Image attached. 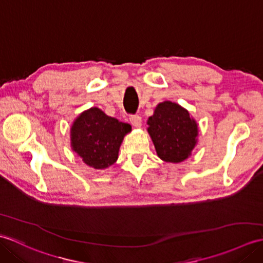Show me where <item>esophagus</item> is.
<instances>
[{"instance_id":"34e87169","label":"esophagus","mask_w":263,"mask_h":263,"mask_svg":"<svg viewBox=\"0 0 263 263\" xmlns=\"http://www.w3.org/2000/svg\"><path fill=\"white\" fill-rule=\"evenodd\" d=\"M130 122L134 127H140L142 124V119L141 117H139V115H131Z\"/></svg>"}]
</instances>
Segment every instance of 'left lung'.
<instances>
[{
	"label": "left lung",
	"instance_id": "1",
	"mask_svg": "<svg viewBox=\"0 0 263 263\" xmlns=\"http://www.w3.org/2000/svg\"><path fill=\"white\" fill-rule=\"evenodd\" d=\"M146 124V131L161 160L179 163L192 156L198 141V124L185 107L175 102H161Z\"/></svg>",
	"mask_w": 263,
	"mask_h": 263
}]
</instances>
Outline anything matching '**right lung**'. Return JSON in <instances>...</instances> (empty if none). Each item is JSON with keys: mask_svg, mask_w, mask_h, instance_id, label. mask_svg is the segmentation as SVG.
Returning a JSON list of instances; mask_svg holds the SVG:
<instances>
[{"mask_svg": "<svg viewBox=\"0 0 263 263\" xmlns=\"http://www.w3.org/2000/svg\"><path fill=\"white\" fill-rule=\"evenodd\" d=\"M131 125L90 107L74 120L70 127L71 150L84 163L97 170L106 169L118 160L120 146Z\"/></svg>", "mask_w": 263, "mask_h": 263, "instance_id": "obj_1", "label": "right lung"}]
</instances>
